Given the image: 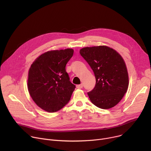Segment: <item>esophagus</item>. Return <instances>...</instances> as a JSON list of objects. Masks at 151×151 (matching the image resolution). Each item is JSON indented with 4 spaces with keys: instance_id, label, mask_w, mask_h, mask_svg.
<instances>
[{
    "instance_id": "1",
    "label": "esophagus",
    "mask_w": 151,
    "mask_h": 151,
    "mask_svg": "<svg viewBox=\"0 0 151 151\" xmlns=\"http://www.w3.org/2000/svg\"><path fill=\"white\" fill-rule=\"evenodd\" d=\"M83 87V84H79V85H77V86H76V87H77L78 88H82Z\"/></svg>"
}]
</instances>
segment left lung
I'll use <instances>...</instances> for the list:
<instances>
[{
    "instance_id": "obj_1",
    "label": "left lung",
    "mask_w": 151,
    "mask_h": 151,
    "mask_svg": "<svg viewBox=\"0 0 151 151\" xmlns=\"http://www.w3.org/2000/svg\"><path fill=\"white\" fill-rule=\"evenodd\" d=\"M79 53L92 69L96 78L94 88L87 93L90 101L103 109L116 106L129 86L128 72L122 56L106 45L84 47Z\"/></svg>"
}]
</instances>
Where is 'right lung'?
I'll return each instance as SVG.
<instances>
[{
  "instance_id": "add662e5",
  "label": "right lung",
  "mask_w": 151,
  "mask_h": 151,
  "mask_svg": "<svg viewBox=\"0 0 151 151\" xmlns=\"http://www.w3.org/2000/svg\"><path fill=\"white\" fill-rule=\"evenodd\" d=\"M73 52L72 48L48 51L37 57L29 69V93L45 111H58L71 98L75 86L70 81L65 65Z\"/></svg>"
}]
</instances>
